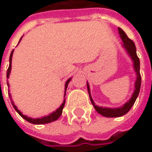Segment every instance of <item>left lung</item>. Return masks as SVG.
I'll use <instances>...</instances> for the list:
<instances>
[{
	"label": "left lung",
	"instance_id": "left-lung-1",
	"mask_svg": "<svg viewBox=\"0 0 152 152\" xmlns=\"http://www.w3.org/2000/svg\"><path fill=\"white\" fill-rule=\"evenodd\" d=\"M118 33H119L120 38L122 39V41H123L122 46L127 51L128 55L130 56L131 60L133 61V63H134L133 65H134V72L136 73V80L134 83V91L131 98L120 107L110 108L99 107V106L96 105V103L94 102L92 97H91L90 85H89V83L87 82V89H88V92L90 95V99H91L92 105L94 106V107L98 113L104 116V117H107V118H118V117L125 115L131 109L133 105L134 104V102L136 101L138 96H139V93H140V85H141V76H140V59H139L137 54H136L135 45L130 39L128 38L127 34L122 28H118Z\"/></svg>",
	"mask_w": 152,
	"mask_h": 152
}]
</instances>
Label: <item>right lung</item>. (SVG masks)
<instances>
[{
    "label": "right lung",
    "instance_id": "1",
    "mask_svg": "<svg viewBox=\"0 0 152 152\" xmlns=\"http://www.w3.org/2000/svg\"><path fill=\"white\" fill-rule=\"evenodd\" d=\"M21 39H22V38L20 39V40ZM20 40H19V42H20ZM19 42H18V43H19ZM13 50L12 51V53H11V55H10V58H9V67H8V69H7V79L9 78V75H10V73H11V69H12V54H13ZM71 79H72V78H70V79H67V82H66V84H65L64 97H65V96H66V91H67L68 83L70 82V80H71ZM7 85L9 86L8 83H7ZM9 96H10V99H11V95H10V94H9ZM12 106H13V107H14L15 110L17 111V113L19 114L23 118H24L26 121H28V123H31V124H49V123H51V122H54V121H56V120L59 118V117H60V116L61 115V113H62V109H63V107H64V105H65V99L63 100V102L61 103V105L60 106V107L57 108L55 112L51 113H50L49 115H47V116L42 117V118H32L27 117L26 115H23V114L18 109V107L15 106L14 103H13L12 101Z\"/></svg>",
    "mask_w": 152,
    "mask_h": 152
}]
</instances>
